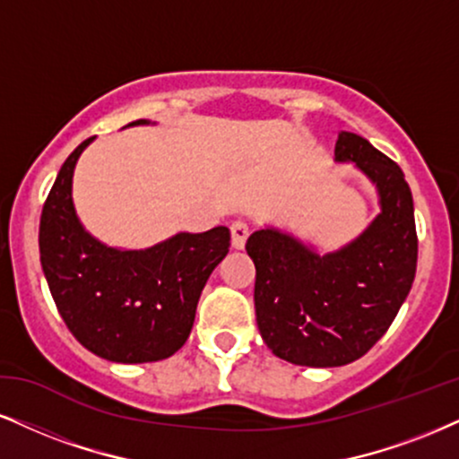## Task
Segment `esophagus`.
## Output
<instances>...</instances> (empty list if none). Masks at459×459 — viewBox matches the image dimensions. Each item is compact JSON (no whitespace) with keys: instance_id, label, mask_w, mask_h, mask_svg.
I'll use <instances>...</instances> for the list:
<instances>
[{"instance_id":"esophagus-1","label":"esophagus","mask_w":459,"mask_h":459,"mask_svg":"<svg viewBox=\"0 0 459 459\" xmlns=\"http://www.w3.org/2000/svg\"><path fill=\"white\" fill-rule=\"evenodd\" d=\"M230 231H231V247H234L236 251L245 248L247 238H248V225L242 223V221H236V223H231Z\"/></svg>"}]
</instances>
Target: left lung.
Listing matches in <instances>:
<instances>
[{
  "label": "left lung",
  "mask_w": 459,
  "mask_h": 459,
  "mask_svg": "<svg viewBox=\"0 0 459 459\" xmlns=\"http://www.w3.org/2000/svg\"><path fill=\"white\" fill-rule=\"evenodd\" d=\"M333 155L377 186L381 212L358 238L325 255L274 228L247 240L259 333L276 358L298 366L333 368L366 355L415 281V212L404 172L351 132L338 134Z\"/></svg>",
  "instance_id": "obj_1"
}]
</instances>
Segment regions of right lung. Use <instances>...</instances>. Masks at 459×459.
Returning <instances> with one entry per match:
<instances>
[{
  "mask_svg": "<svg viewBox=\"0 0 459 459\" xmlns=\"http://www.w3.org/2000/svg\"><path fill=\"white\" fill-rule=\"evenodd\" d=\"M91 143L74 149L44 202L39 262L48 290L91 353L118 364L166 359L189 338L204 285L230 251V230L180 231L143 251L106 247L82 228L72 202L74 168Z\"/></svg>",
  "mask_w": 459,
  "mask_h": 459,
  "instance_id": "obj_1",
  "label": "right lung"
}]
</instances>
